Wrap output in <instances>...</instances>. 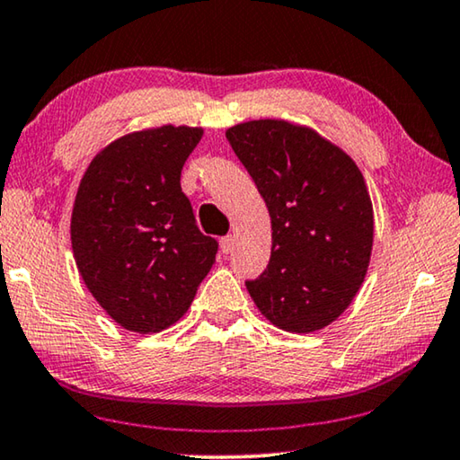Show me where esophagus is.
<instances>
[{
    "label": "esophagus",
    "instance_id": "1",
    "mask_svg": "<svg viewBox=\"0 0 460 460\" xmlns=\"http://www.w3.org/2000/svg\"><path fill=\"white\" fill-rule=\"evenodd\" d=\"M220 249H222V252H230L232 249H234V236L228 234V236L220 238Z\"/></svg>",
    "mask_w": 460,
    "mask_h": 460
}]
</instances>
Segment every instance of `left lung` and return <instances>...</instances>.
I'll list each match as a JSON object with an SVG mask.
<instances>
[{
  "mask_svg": "<svg viewBox=\"0 0 460 460\" xmlns=\"http://www.w3.org/2000/svg\"><path fill=\"white\" fill-rule=\"evenodd\" d=\"M271 216V259L246 281L261 314L289 333L333 323L366 278L374 216L364 176L310 127L259 119L226 131Z\"/></svg>",
  "mask_w": 460,
  "mask_h": 460,
  "instance_id": "left-lung-1",
  "label": "left lung"
}]
</instances>
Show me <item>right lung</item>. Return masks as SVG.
<instances>
[{"mask_svg": "<svg viewBox=\"0 0 460 460\" xmlns=\"http://www.w3.org/2000/svg\"><path fill=\"white\" fill-rule=\"evenodd\" d=\"M201 127L162 125L112 141L90 162L72 211V249L84 284L112 321L156 333L187 313L216 261L181 171Z\"/></svg>", "mask_w": 460, "mask_h": 460, "instance_id": "add662e5", "label": "right lung"}]
</instances>
